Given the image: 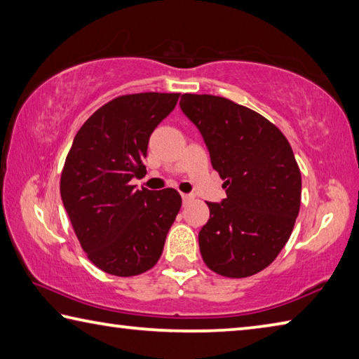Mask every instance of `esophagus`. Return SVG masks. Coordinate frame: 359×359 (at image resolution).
<instances>
[{"label":"esophagus","mask_w":359,"mask_h":359,"mask_svg":"<svg viewBox=\"0 0 359 359\" xmlns=\"http://www.w3.org/2000/svg\"><path fill=\"white\" fill-rule=\"evenodd\" d=\"M181 197H183V205H187L189 202H192V198H194L191 194H183V196H181Z\"/></svg>","instance_id":"1"}]
</instances>
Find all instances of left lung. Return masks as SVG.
Listing matches in <instances>:
<instances>
[{"label": "left lung", "mask_w": 359, "mask_h": 359, "mask_svg": "<svg viewBox=\"0 0 359 359\" xmlns=\"http://www.w3.org/2000/svg\"><path fill=\"white\" fill-rule=\"evenodd\" d=\"M181 110L197 126L227 198L208 203L198 233L211 271L249 278L285 246L301 205V172L285 135L260 113L221 96L183 94Z\"/></svg>", "instance_id": "1"}]
</instances>
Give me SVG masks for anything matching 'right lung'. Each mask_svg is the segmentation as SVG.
Wrapping results in <instances>:
<instances>
[{
	"instance_id": "right-lung-1",
	"label": "right lung",
	"mask_w": 359,
	"mask_h": 359,
	"mask_svg": "<svg viewBox=\"0 0 359 359\" xmlns=\"http://www.w3.org/2000/svg\"><path fill=\"white\" fill-rule=\"evenodd\" d=\"M180 93L124 94L104 104L75 135L60 192L81 249L93 265L119 278L153 268L181 208L178 191L135 189L147 173L149 135Z\"/></svg>"
}]
</instances>
